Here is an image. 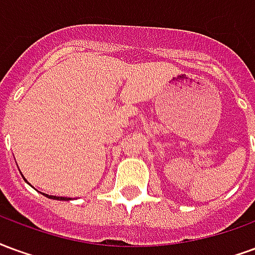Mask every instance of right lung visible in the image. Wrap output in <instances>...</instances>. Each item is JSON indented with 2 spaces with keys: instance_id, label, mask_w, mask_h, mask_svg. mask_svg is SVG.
<instances>
[{
  "instance_id": "right-lung-1",
  "label": "right lung",
  "mask_w": 255,
  "mask_h": 255,
  "mask_svg": "<svg viewBox=\"0 0 255 255\" xmlns=\"http://www.w3.org/2000/svg\"><path fill=\"white\" fill-rule=\"evenodd\" d=\"M24 180H25V179H24ZM25 182H27V180H25ZM42 194H43V192H42ZM43 195H45V197H47V198H52V199H58V201H69V199H71V198L54 197V195H47V194H43Z\"/></svg>"
}]
</instances>
